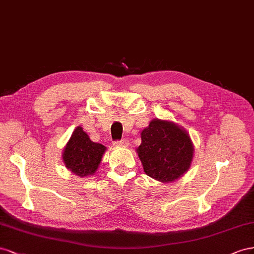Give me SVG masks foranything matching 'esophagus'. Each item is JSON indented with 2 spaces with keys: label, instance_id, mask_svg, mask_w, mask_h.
I'll return each mask as SVG.
<instances>
[{
  "label": "esophagus",
  "instance_id": "obj_1",
  "mask_svg": "<svg viewBox=\"0 0 254 254\" xmlns=\"http://www.w3.org/2000/svg\"><path fill=\"white\" fill-rule=\"evenodd\" d=\"M115 147H127L128 146V140L127 139H121V140H116L114 141Z\"/></svg>",
  "mask_w": 254,
  "mask_h": 254
}]
</instances>
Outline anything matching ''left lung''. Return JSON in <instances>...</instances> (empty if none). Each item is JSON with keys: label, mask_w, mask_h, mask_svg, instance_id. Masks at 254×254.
Wrapping results in <instances>:
<instances>
[{"label": "left lung", "mask_w": 254, "mask_h": 254, "mask_svg": "<svg viewBox=\"0 0 254 254\" xmlns=\"http://www.w3.org/2000/svg\"><path fill=\"white\" fill-rule=\"evenodd\" d=\"M140 135L141 144L137 153L146 175L169 183L190 169L193 146L183 127L170 121L153 119Z\"/></svg>", "instance_id": "obj_1"}]
</instances>
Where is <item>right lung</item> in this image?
I'll return each mask as SVG.
<instances>
[{"label": "right lung", "mask_w": 254, "mask_h": 254, "mask_svg": "<svg viewBox=\"0 0 254 254\" xmlns=\"http://www.w3.org/2000/svg\"><path fill=\"white\" fill-rule=\"evenodd\" d=\"M105 151L106 147L91 141L83 128L77 127L64 149L63 161L71 172L85 178L97 171Z\"/></svg>", "instance_id": "1"}]
</instances>
